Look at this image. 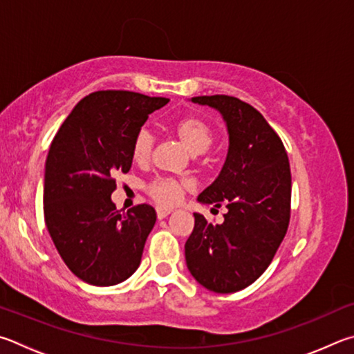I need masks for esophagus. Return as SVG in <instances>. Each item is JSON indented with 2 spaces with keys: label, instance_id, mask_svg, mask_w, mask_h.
<instances>
[{
  "label": "esophagus",
  "instance_id": "esophagus-1",
  "mask_svg": "<svg viewBox=\"0 0 354 354\" xmlns=\"http://www.w3.org/2000/svg\"><path fill=\"white\" fill-rule=\"evenodd\" d=\"M172 213L171 208H161V207H157V218L158 219H165L166 216H169Z\"/></svg>",
  "mask_w": 354,
  "mask_h": 354
}]
</instances>
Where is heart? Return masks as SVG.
Segmentation results:
<instances>
[{
    "label": "heart",
    "mask_w": 354,
    "mask_h": 354,
    "mask_svg": "<svg viewBox=\"0 0 354 354\" xmlns=\"http://www.w3.org/2000/svg\"><path fill=\"white\" fill-rule=\"evenodd\" d=\"M177 138L183 142V146L193 153H202L212 146L213 132L205 121L201 118L188 116L178 121L174 127ZM153 138L149 130L142 129L136 133L132 146V155L135 161H145L151 153ZM189 188V182L187 180H174V178H160L149 187V194L152 196L155 202L160 205H176L180 202L185 191Z\"/></svg>",
    "instance_id": "b5f03b06"
}]
</instances>
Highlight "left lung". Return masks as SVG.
<instances>
[{
  "instance_id": "obj_1",
  "label": "left lung",
  "mask_w": 354,
  "mask_h": 354,
  "mask_svg": "<svg viewBox=\"0 0 354 354\" xmlns=\"http://www.w3.org/2000/svg\"><path fill=\"white\" fill-rule=\"evenodd\" d=\"M191 102L218 110L228 133L225 163L197 202L228 212L222 224L194 213L185 244L191 275L218 294L244 289L261 277L288 232L290 169L286 149L264 116L238 97L196 96Z\"/></svg>"
}]
</instances>
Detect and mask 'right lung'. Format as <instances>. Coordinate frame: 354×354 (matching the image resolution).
<instances>
[{"label": "right lung", "mask_w": 354, "mask_h": 354, "mask_svg": "<svg viewBox=\"0 0 354 354\" xmlns=\"http://www.w3.org/2000/svg\"><path fill=\"white\" fill-rule=\"evenodd\" d=\"M133 91L102 90L71 110L45 165V222L59 255L93 286H113L138 269L157 221L151 205L121 214L111 202L116 172H129L136 133L167 104Z\"/></svg>", "instance_id": "right-lung-1"}]
</instances>
